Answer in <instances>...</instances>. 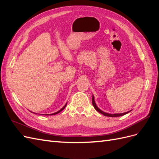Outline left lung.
I'll use <instances>...</instances> for the list:
<instances>
[{
    "label": "left lung",
    "mask_w": 159,
    "mask_h": 159,
    "mask_svg": "<svg viewBox=\"0 0 159 159\" xmlns=\"http://www.w3.org/2000/svg\"><path fill=\"white\" fill-rule=\"evenodd\" d=\"M92 104H93V107H94V108L95 109V110H96V111H98V112H99L100 113L103 114V115H105V116H107V117H119V116H122V115H125V114L128 113L129 112H130V111H128V112H126V113H117V114H109V113H105V112L102 111V110H100V109L97 107V105H96V104H95V103L93 95V97H92Z\"/></svg>",
    "instance_id": "1"
}]
</instances>
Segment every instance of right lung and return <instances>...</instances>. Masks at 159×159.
<instances>
[{
    "label": "right lung",
    "instance_id": "1",
    "mask_svg": "<svg viewBox=\"0 0 159 159\" xmlns=\"http://www.w3.org/2000/svg\"><path fill=\"white\" fill-rule=\"evenodd\" d=\"M66 104H67V103H66ZM66 104L65 105V106H64V107L63 108H61V109H60V111H57V112H56V113H53V114H51V115H56V114H57V113H60V111H62V110H63V109H64V108L66 107Z\"/></svg>",
    "mask_w": 159,
    "mask_h": 159
}]
</instances>
